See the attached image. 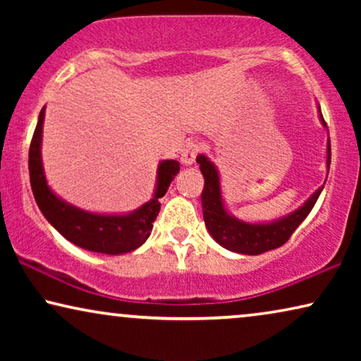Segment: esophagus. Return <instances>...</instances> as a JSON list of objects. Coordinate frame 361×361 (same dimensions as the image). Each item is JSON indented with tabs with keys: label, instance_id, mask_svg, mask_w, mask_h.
I'll list each match as a JSON object with an SVG mask.
<instances>
[{
	"label": "esophagus",
	"instance_id": "esophagus-1",
	"mask_svg": "<svg viewBox=\"0 0 361 361\" xmlns=\"http://www.w3.org/2000/svg\"><path fill=\"white\" fill-rule=\"evenodd\" d=\"M200 147L195 142H189V145L184 146V149L180 152V162L184 166H192L195 162V157L199 154Z\"/></svg>",
	"mask_w": 361,
	"mask_h": 361
}]
</instances>
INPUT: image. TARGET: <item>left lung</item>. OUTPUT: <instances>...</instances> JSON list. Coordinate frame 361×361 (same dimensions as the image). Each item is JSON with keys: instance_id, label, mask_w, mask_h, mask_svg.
Instances as JSON below:
<instances>
[{"instance_id": "left-lung-1", "label": "left lung", "mask_w": 361, "mask_h": 361, "mask_svg": "<svg viewBox=\"0 0 361 361\" xmlns=\"http://www.w3.org/2000/svg\"><path fill=\"white\" fill-rule=\"evenodd\" d=\"M317 113L322 126L327 128L319 103ZM197 164H200V172L204 174L205 179L204 190H202V210H204L207 230L220 246L240 255H261L283 246L290 238L295 228L305 220V216L310 214V210L314 209L315 202H317L320 192L324 190L325 185L324 182L302 205H299L298 209L289 212V214L269 221H246L231 215L230 210L226 209L224 194H221L220 172L214 162L205 154H199L197 156ZM325 166H327L329 174L330 140H327ZM325 180H327V177H325Z\"/></svg>"}]
</instances>
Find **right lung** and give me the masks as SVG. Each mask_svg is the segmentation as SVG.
Returning a JSON list of instances; mask_svg holds the SVG:
<instances>
[{"label": "right lung", "instance_id": "add662e5", "mask_svg": "<svg viewBox=\"0 0 361 361\" xmlns=\"http://www.w3.org/2000/svg\"><path fill=\"white\" fill-rule=\"evenodd\" d=\"M46 106L39 113L36 131L29 147V177L36 204L46 220L71 243L103 255L131 253L149 238L152 224L161 210V197L169 189L180 164L174 159L159 162L152 197L126 214H98L63 200L47 184L42 164V128Z\"/></svg>", "mask_w": 361, "mask_h": 361}]
</instances>
